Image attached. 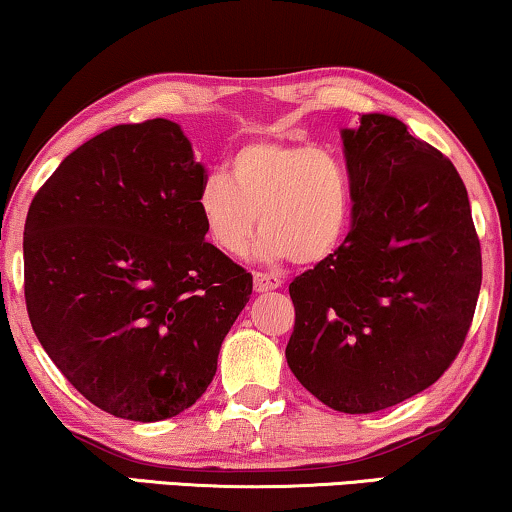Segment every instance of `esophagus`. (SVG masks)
<instances>
[{"label": "esophagus", "mask_w": 512, "mask_h": 512, "mask_svg": "<svg viewBox=\"0 0 512 512\" xmlns=\"http://www.w3.org/2000/svg\"><path fill=\"white\" fill-rule=\"evenodd\" d=\"M279 286H282V277L275 275V272H256L254 275V289L258 293L275 291Z\"/></svg>", "instance_id": "1"}]
</instances>
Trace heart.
Here are the masks:
<instances>
[{"label": "heart", "mask_w": 512, "mask_h": 512, "mask_svg": "<svg viewBox=\"0 0 512 512\" xmlns=\"http://www.w3.org/2000/svg\"><path fill=\"white\" fill-rule=\"evenodd\" d=\"M195 209L207 240L223 254H247L261 226L256 254L265 261L321 263L352 226V174L333 149L258 139L230 156L228 177L207 174Z\"/></svg>", "instance_id": "1"}]
</instances>
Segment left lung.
<instances>
[{"mask_svg":"<svg viewBox=\"0 0 512 512\" xmlns=\"http://www.w3.org/2000/svg\"><path fill=\"white\" fill-rule=\"evenodd\" d=\"M354 223L342 247L289 284L286 363L321 403L368 415L431 387L457 359L482 282L459 172L394 116L342 130Z\"/></svg>","mask_w":512,"mask_h":512,"instance_id":"obj_1","label":"left lung"}]
</instances>
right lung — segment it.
<instances>
[{
	"mask_svg": "<svg viewBox=\"0 0 512 512\" xmlns=\"http://www.w3.org/2000/svg\"><path fill=\"white\" fill-rule=\"evenodd\" d=\"M205 167L177 123L114 125L62 160L25 221L41 347L97 408L160 422L198 401L251 272L205 242Z\"/></svg>",
	"mask_w": 512,
	"mask_h": 512,
	"instance_id": "1",
	"label": "right lung"
}]
</instances>
